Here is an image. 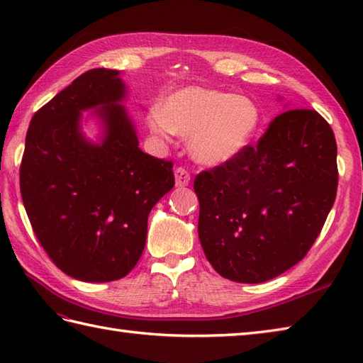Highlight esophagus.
Masks as SVG:
<instances>
[{"label": "esophagus", "instance_id": "34e87169", "mask_svg": "<svg viewBox=\"0 0 363 363\" xmlns=\"http://www.w3.org/2000/svg\"><path fill=\"white\" fill-rule=\"evenodd\" d=\"M174 182L176 187H187L190 184V174L186 168L177 167L174 169Z\"/></svg>", "mask_w": 363, "mask_h": 363}]
</instances>
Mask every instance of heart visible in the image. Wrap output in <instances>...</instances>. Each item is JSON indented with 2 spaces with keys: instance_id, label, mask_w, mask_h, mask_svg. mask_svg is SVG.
Here are the masks:
<instances>
[{
  "instance_id": "1",
  "label": "heart",
  "mask_w": 363,
  "mask_h": 363,
  "mask_svg": "<svg viewBox=\"0 0 363 363\" xmlns=\"http://www.w3.org/2000/svg\"><path fill=\"white\" fill-rule=\"evenodd\" d=\"M145 123L160 142H169L176 134L190 138L194 159L217 167L234 160L251 145L260 125V109L246 95L186 87L168 95L162 106H151Z\"/></svg>"
}]
</instances>
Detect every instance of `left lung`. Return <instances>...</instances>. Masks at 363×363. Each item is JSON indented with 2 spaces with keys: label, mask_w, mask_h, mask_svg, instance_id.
<instances>
[{
  "label": "left lung",
  "mask_w": 363,
  "mask_h": 363,
  "mask_svg": "<svg viewBox=\"0 0 363 363\" xmlns=\"http://www.w3.org/2000/svg\"><path fill=\"white\" fill-rule=\"evenodd\" d=\"M337 143L317 111L290 109L256 146L195 177L198 235L226 279L259 284L296 265L337 195Z\"/></svg>",
  "instance_id": "1"
}]
</instances>
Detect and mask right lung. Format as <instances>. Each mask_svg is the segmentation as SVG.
I'll return each instance as SVG.
<instances>
[{
    "label": "right lung",
    "mask_w": 363,
    "mask_h": 363,
    "mask_svg": "<svg viewBox=\"0 0 363 363\" xmlns=\"http://www.w3.org/2000/svg\"><path fill=\"white\" fill-rule=\"evenodd\" d=\"M121 72L76 78L29 123L20 190L37 240L57 268L84 282L125 277L140 259L148 215L174 186L172 162L138 148ZM90 110L102 134L82 133Z\"/></svg>",
    "instance_id": "add662e5"
}]
</instances>
